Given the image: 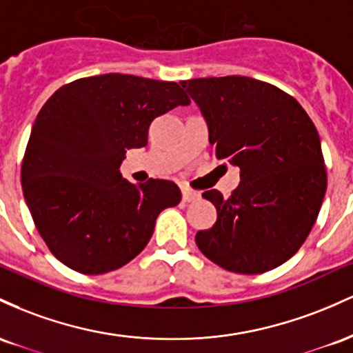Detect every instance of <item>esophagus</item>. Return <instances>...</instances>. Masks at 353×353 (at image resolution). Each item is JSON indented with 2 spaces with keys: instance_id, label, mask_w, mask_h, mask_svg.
Listing matches in <instances>:
<instances>
[{
  "instance_id": "34e87169",
  "label": "esophagus",
  "mask_w": 353,
  "mask_h": 353,
  "mask_svg": "<svg viewBox=\"0 0 353 353\" xmlns=\"http://www.w3.org/2000/svg\"><path fill=\"white\" fill-rule=\"evenodd\" d=\"M181 198H183L185 203H190V201H196L198 198H200V193L192 192V190H187V188H185L183 192H181Z\"/></svg>"
}]
</instances>
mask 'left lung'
Listing matches in <instances>:
<instances>
[{
	"label": "left lung",
	"mask_w": 353,
	"mask_h": 353,
	"mask_svg": "<svg viewBox=\"0 0 353 353\" xmlns=\"http://www.w3.org/2000/svg\"><path fill=\"white\" fill-rule=\"evenodd\" d=\"M208 126L213 157L240 168L232 196L201 193L216 221L196 233L207 259L256 275L287 262L314 227L327 190L315 125L276 86L248 77L180 81Z\"/></svg>",
	"instance_id": "1"
}]
</instances>
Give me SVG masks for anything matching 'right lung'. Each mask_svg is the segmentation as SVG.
<instances>
[{"label": "right lung", "instance_id": "1", "mask_svg": "<svg viewBox=\"0 0 353 353\" xmlns=\"http://www.w3.org/2000/svg\"><path fill=\"white\" fill-rule=\"evenodd\" d=\"M190 105L180 85L108 73L61 86L31 126L21 187L39 235L71 270L101 275L146 247L161 212L180 203L168 180L132 183L126 150L148 143L150 123Z\"/></svg>", "mask_w": 353, "mask_h": 353}]
</instances>
